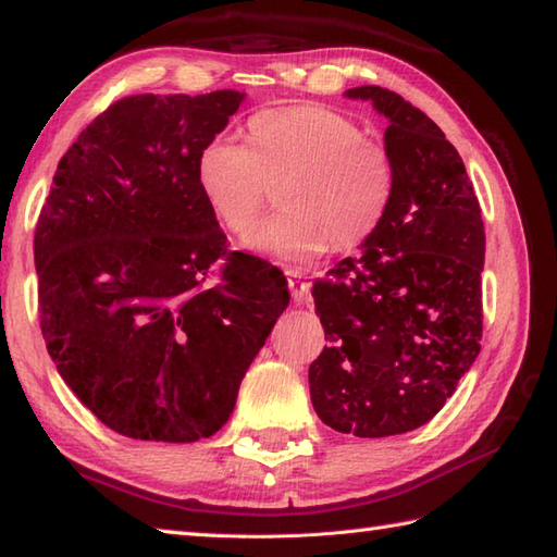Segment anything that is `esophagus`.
Returning <instances> with one entry per match:
<instances>
[{
  "label": "esophagus",
  "mask_w": 557,
  "mask_h": 557,
  "mask_svg": "<svg viewBox=\"0 0 557 557\" xmlns=\"http://www.w3.org/2000/svg\"><path fill=\"white\" fill-rule=\"evenodd\" d=\"M287 277H289V289H292V299L294 304H309L311 301V285L309 282H304L299 272L287 270Z\"/></svg>",
  "instance_id": "34e87169"
}]
</instances>
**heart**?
<instances>
[{"instance_id": "heart-1", "label": "heart", "mask_w": 557, "mask_h": 557, "mask_svg": "<svg viewBox=\"0 0 557 557\" xmlns=\"http://www.w3.org/2000/svg\"><path fill=\"white\" fill-rule=\"evenodd\" d=\"M277 186L282 212L246 236L251 253L292 268L354 253L381 230L395 196L387 152L361 126L323 104H289L253 114L246 146L210 138L196 158V188L222 230L242 236Z\"/></svg>"}]
</instances>
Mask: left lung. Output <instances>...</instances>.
Wrapping results in <instances>:
<instances>
[{
	"label": "left lung",
	"instance_id": "obj_1",
	"mask_svg": "<svg viewBox=\"0 0 557 557\" xmlns=\"http://www.w3.org/2000/svg\"><path fill=\"white\" fill-rule=\"evenodd\" d=\"M345 96L369 100L387 120L395 196L361 253L315 280L327 347L309 385L330 429L385 437L429 423L479 357L486 232L465 162L441 126L381 86Z\"/></svg>",
	"mask_w": 557,
	"mask_h": 557
}]
</instances>
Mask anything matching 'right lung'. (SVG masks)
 I'll return each mask as SVG.
<instances>
[{"label": "right lung", "mask_w": 557, "mask_h": 557, "mask_svg": "<svg viewBox=\"0 0 557 557\" xmlns=\"http://www.w3.org/2000/svg\"><path fill=\"white\" fill-rule=\"evenodd\" d=\"M244 98L114 102L59 160L35 227L47 351L83 407L134 441L215 435L289 306L282 272L230 253L196 188L200 148Z\"/></svg>", "instance_id": "add662e5"}]
</instances>
